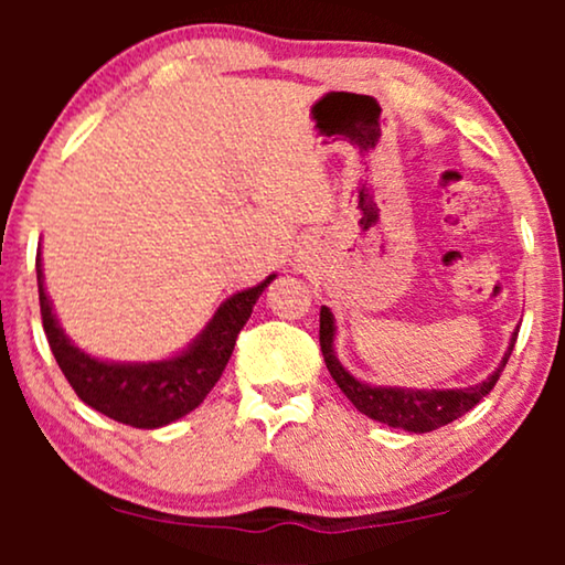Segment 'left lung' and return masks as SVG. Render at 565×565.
<instances>
[{"mask_svg": "<svg viewBox=\"0 0 565 565\" xmlns=\"http://www.w3.org/2000/svg\"><path fill=\"white\" fill-rule=\"evenodd\" d=\"M516 327L509 339V347L504 358L497 365V370L489 377H483L481 383L466 385V388H396V385H370L365 381H358L350 370H347L337 358L334 350V337H337V323L334 313L327 306H321V329H319V342L323 352V362H327L331 377L342 388L347 398L352 401V406L360 414L370 416V419L388 424L393 429H406L424 435V431L439 429L445 424L460 419L462 414H468L478 401L489 396L493 385H497L499 375L504 373L509 354L514 350L516 342Z\"/></svg>", "mask_w": 565, "mask_h": 565, "instance_id": "left-lung-1", "label": "left lung"}]
</instances>
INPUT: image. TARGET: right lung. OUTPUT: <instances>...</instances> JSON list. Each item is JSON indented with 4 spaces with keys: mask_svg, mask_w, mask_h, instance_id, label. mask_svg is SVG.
Masks as SVG:
<instances>
[{
    "mask_svg": "<svg viewBox=\"0 0 565 565\" xmlns=\"http://www.w3.org/2000/svg\"><path fill=\"white\" fill-rule=\"evenodd\" d=\"M35 273L43 329L61 373L66 375L84 404L138 429L167 427L203 404V398L226 370L238 331L249 321L254 303L259 300L262 290L275 280V275H269L254 288L238 290L223 300L207 327L172 358L153 362H113L92 358L66 337L49 292H45L41 252L35 259Z\"/></svg>",
    "mask_w": 565,
    "mask_h": 565,
    "instance_id": "add662e5",
    "label": "right lung"
}]
</instances>
